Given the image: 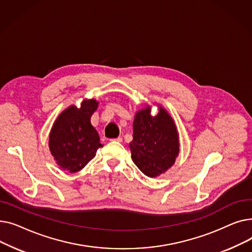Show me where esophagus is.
I'll list each match as a JSON object with an SVG mask.
<instances>
[{
  "mask_svg": "<svg viewBox=\"0 0 252 252\" xmlns=\"http://www.w3.org/2000/svg\"><path fill=\"white\" fill-rule=\"evenodd\" d=\"M111 141H113V142H118V143H121V142H123V138H122V137H118V138H115V139H111Z\"/></svg>",
  "mask_w": 252,
  "mask_h": 252,
  "instance_id": "obj_1",
  "label": "esophagus"
}]
</instances>
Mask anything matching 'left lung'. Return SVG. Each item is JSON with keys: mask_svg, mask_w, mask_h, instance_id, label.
<instances>
[{"mask_svg": "<svg viewBox=\"0 0 252 252\" xmlns=\"http://www.w3.org/2000/svg\"><path fill=\"white\" fill-rule=\"evenodd\" d=\"M133 141L129 148L134 163L144 175L157 177L176 161L179 154V137L175 123L160 108L155 116L147 107L136 114Z\"/></svg>", "mask_w": 252, "mask_h": 252, "instance_id": "1", "label": "left lung"}]
</instances>
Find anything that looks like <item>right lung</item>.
Here are the masks:
<instances>
[{"label": "right lung", "instance_id": "right-lung-1", "mask_svg": "<svg viewBox=\"0 0 252 252\" xmlns=\"http://www.w3.org/2000/svg\"><path fill=\"white\" fill-rule=\"evenodd\" d=\"M96 100L84 101L79 108L64 110L52 127L49 147L60 167L69 173L83 169L102 147L91 116L97 109Z\"/></svg>", "mask_w": 252, "mask_h": 252}]
</instances>
